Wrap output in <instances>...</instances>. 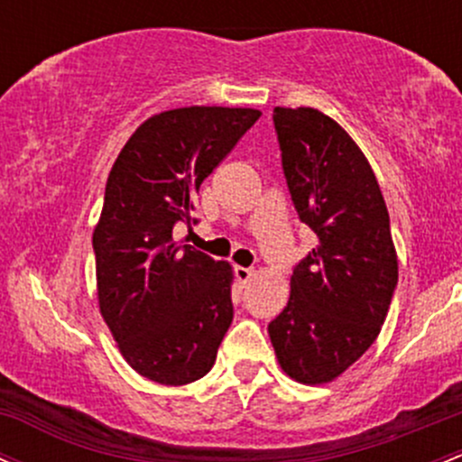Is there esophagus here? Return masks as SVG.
Here are the masks:
<instances>
[{
  "label": "esophagus",
  "instance_id": "1",
  "mask_svg": "<svg viewBox=\"0 0 462 462\" xmlns=\"http://www.w3.org/2000/svg\"><path fill=\"white\" fill-rule=\"evenodd\" d=\"M235 273L236 278H239L241 285H247V282L252 281V276H254V270H252V267H235Z\"/></svg>",
  "mask_w": 462,
  "mask_h": 462
}]
</instances>
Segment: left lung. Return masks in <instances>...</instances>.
<instances>
[{
  "mask_svg": "<svg viewBox=\"0 0 462 462\" xmlns=\"http://www.w3.org/2000/svg\"><path fill=\"white\" fill-rule=\"evenodd\" d=\"M273 126L316 247L293 270L287 307L267 331L285 374L318 386L377 339L397 287V250L377 177L351 135L313 107H276Z\"/></svg>",
  "mask_w": 462,
  "mask_h": 462,
  "instance_id": "obj_1",
  "label": "left lung"
}]
</instances>
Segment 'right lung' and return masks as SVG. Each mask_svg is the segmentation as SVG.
Here are the masks:
<instances>
[{"instance_id": "add662e5", "label": "right lung", "mask_w": 462, "mask_h": 462, "mask_svg": "<svg viewBox=\"0 0 462 462\" xmlns=\"http://www.w3.org/2000/svg\"><path fill=\"white\" fill-rule=\"evenodd\" d=\"M261 118L245 107L151 116L116 157L94 227L100 316L135 373L186 386L210 371L232 324V267L173 239L223 157Z\"/></svg>"}]
</instances>
